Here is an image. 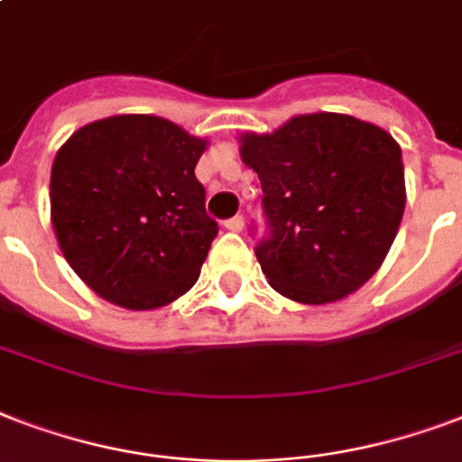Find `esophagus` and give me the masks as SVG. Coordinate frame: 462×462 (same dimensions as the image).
<instances>
[{"mask_svg": "<svg viewBox=\"0 0 462 462\" xmlns=\"http://www.w3.org/2000/svg\"><path fill=\"white\" fill-rule=\"evenodd\" d=\"M225 227L230 232H242V227H245V217L237 216V217H230L227 223H225Z\"/></svg>", "mask_w": 462, "mask_h": 462, "instance_id": "34e87169", "label": "esophagus"}]
</instances>
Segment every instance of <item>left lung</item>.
<instances>
[{
  "mask_svg": "<svg viewBox=\"0 0 462 462\" xmlns=\"http://www.w3.org/2000/svg\"><path fill=\"white\" fill-rule=\"evenodd\" d=\"M239 157L262 181L271 237L256 259L273 291L327 305L380 269L407 203L402 150L387 130L302 114L273 133H242Z\"/></svg>",
  "mask_w": 462,
  "mask_h": 462,
  "instance_id": "obj_1",
  "label": "left lung"
}]
</instances>
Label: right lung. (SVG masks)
I'll list each match as a JSON object with an SVG mask.
<instances>
[{"instance_id":"obj_1","label":"right lung","mask_w":462,"mask_h":462,"mask_svg":"<svg viewBox=\"0 0 462 462\" xmlns=\"http://www.w3.org/2000/svg\"><path fill=\"white\" fill-rule=\"evenodd\" d=\"M206 137L147 114L87 123L51 171L60 252L104 300L164 308L199 281L217 223L206 216L196 164Z\"/></svg>"}]
</instances>
